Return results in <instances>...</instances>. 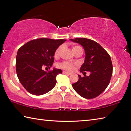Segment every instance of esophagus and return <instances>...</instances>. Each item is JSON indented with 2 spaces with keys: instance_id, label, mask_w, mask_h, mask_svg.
Segmentation results:
<instances>
[{
  "instance_id": "obj_1",
  "label": "esophagus",
  "mask_w": 131,
  "mask_h": 131,
  "mask_svg": "<svg viewBox=\"0 0 131 131\" xmlns=\"http://www.w3.org/2000/svg\"><path fill=\"white\" fill-rule=\"evenodd\" d=\"M63 74H68V75H70V74H72V73H71L67 72H65V71H63Z\"/></svg>"
}]
</instances>
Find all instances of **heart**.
I'll return each mask as SVG.
<instances>
[{
	"label": "heart",
	"mask_w": 131,
	"mask_h": 131,
	"mask_svg": "<svg viewBox=\"0 0 131 131\" xmlns=\"http://www.w3.org/2000/svg\"><path fill=\"white\" fill-rule=\"evenodd\" d=\"M77 47H79V46H73V50ZM61 48H62L61 46H59V47H58L57 48L54 52L55 57H57L59 56V53H60V51L61 50ZM58 66L61 69H65L68 71H70V72H72V71H73L74 69V66L73 65V64L68 62H63L60 63L58 65Z\"/></svg>",
	"instance_id": "heart-1"
}]
</instances>
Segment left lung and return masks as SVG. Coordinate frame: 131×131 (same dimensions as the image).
I'll return each mask as SVG.
<instances>
[{
	"label": "left lung",
	"mask_w": 131,
	"mask_h": 131,
	"mask_svg": "<svg viewBox=\"0 0 131 131\" xmlns=\"http://www.w3.org/2000/svg\"><path fill=\"white\" fill-rule=\"evenodd\" d=\"M71 41L79 43L85 50V57L80 72L79 80L72 84L77 94L86 99H93L101 94L107 87L113 73L111 58L102 46L92 40L85 38H75ZM90 72L89 77L85 76V71Z\"/></svg>",
	"instance_id": "left-lung-1"
}]
</instances>
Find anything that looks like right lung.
I'll use <instances>...</instances> for the list:
<instances>
[{"mask_svg":"<svg viewBox=\"0 0 131 131\" xmlns=\"http://www.w3.org/2000/svg\"><path fill=\"white\" fill-rule=\"evenodd\" d=\"M65 41L36 39L24 44L18 50L15 63L18 78L31 94L43 95L55 87L56 77L62 71L54 68L47 72L43 68L51 67L55 50Z\"/></svg>","mask_w":131,"mask_h":131,"instance_id":"add662e5","label":"right lung"}]
</instances>
